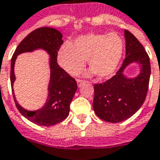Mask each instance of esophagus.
<instances>
[{
    "mask_svg": "<svg viewBox=\"0 0 160 160\" xmlns=\"http://www.w3.org/2000/svg\"><path fill=\"white\" fill-rule=\"evenodd\" d=\"M84 83H85V81H84V80H77V86H78V88H80Z\"/></svg>",
    "mask_w": 160,
    "mask_h": 160,
    "instance_id": "1",
    "label": "esophagus"
}]
</instances>
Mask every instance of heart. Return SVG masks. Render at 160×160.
Here are the masks:
<instances>
[{"instance_id":"b5f03b06","label":"heart","mask_w":160,"mask_h":160,"mask_svg":"<svg viewBox=\"0 0 160 160\" xmlns=\"http://www.w3.org/2000/svg\"><path fill=\"white\" fill-rule=\"evenodd\" d=\"M123 41L116 33H89L65 42L58 51L57 61L70 75H76L88 60L90 74L105 79L115 72L123 55Z\"/></svg>"}]
</instances>
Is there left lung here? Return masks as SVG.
I'll return each instance as SVG.
<instances>
[{"label": "left lung", "instance_id": "8db88e82", "mask_svg": "<svg viewBox=\"0 0 160 160\" xmlns=\"http://www.w3.org/2000/svg\"><path fill=\"white\" fill-rule=\"evenodd\" d=\"M126 59L121 68L106 82L94 85L92 107L104 121L118 123L129 119L139 110L145 101L151 75L150 59L132 33L125 30ZM132 64L139 66V73L128 77L124 70Z\"/></svg>", "mask_w": 160, "mask_h": 160}]
</instances>
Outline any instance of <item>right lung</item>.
<instances>
[{
    "label": "right lung",
    "mask_w": 160,
    "mask_h": 160,
    "mask_svg": "<svg viewBox=\"0 0 160 160\" xmlns=\"http://www.w3.org/2000/svg\"><path fill=\"white\" fill-rule=\"evenodd\" d=\"M62 43V34L60 31L52 28H40L33 30L24 38L15 49L11 60L10 80L15 105L25 118L39 126L50 127L63 121L68 116L70 103L77 90L75 80L60 68L57 63V53ZM36 50H44L49 55L50 80L48 87L49 93L43 107L34 111H28L18 103L14 95L12 88L15 81L14 64L19 54Z\"/></svg>",
    "instance_id": "1"
}]
</instances>
